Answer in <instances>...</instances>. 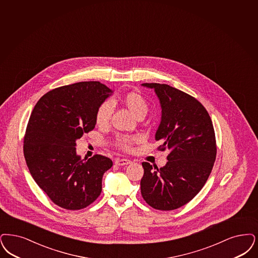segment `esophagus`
<instances>
[{"label": "esophagus", "instance_id": "1", "mask_svg": "<svg viewBox=\"0 0 258 258\" xmlns=\"http://www.w3.org/2000/svg\"><path fill=\"white\" fill-rule=\"evenodd\" d=\"M132 161L130 159H125V158H118L115 160V164L118 166H125L131 164Z\"/></svg>", "mask_w": 258, "mask_h": 258}]
</instances>
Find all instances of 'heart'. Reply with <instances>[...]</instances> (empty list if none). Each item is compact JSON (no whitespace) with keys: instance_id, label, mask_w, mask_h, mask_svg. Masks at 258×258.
<instances>
[{"instance_id":"1","label":"heart","mask_w":258,"mask_h":258,"mask_svg":"<svg viewBox=\"0 0 258 258\" xmlns=\"http://www.w3.org/2000/svg\"><path fill=\"white\" fill-rule=\"evenodd\" d=\"M119 101L124 107H126L131 111V113L134 114L137 119L144 118L145 115L148 112V103L146 102L144 97L140 93L134 91L126 93L120 98ZM112 111V103L109 102L102 103L96 112L95 119L97 124L100 126H106L109 123ZM135 141L136 138L134 137H120L116 141V146L119 147L120 149L128 151L131 150Z\"/></svg>"}]
</instances>
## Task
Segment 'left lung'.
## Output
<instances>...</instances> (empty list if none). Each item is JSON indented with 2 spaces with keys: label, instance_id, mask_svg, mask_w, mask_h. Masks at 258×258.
Returning a JSON list of instances; mask_svg holds the SVG:
<instances>
[{
  "label": "left lung",
  "instance_id": "1",
  "mask_svg": "<svg viewBox=\"0 0 258 258\" xmlns=\"http://www.w3.org/2000/svg\"><path fill=\"white\" fill-rule=\"evenodd\" d=\"M155 90L161 107L155 140L170 150L168 162L158 169L143 162L141 194L149 206L173 210L184 206L201 191L216 158L211 118L195 98L168 84L142 83Z\"/></svg>",
  "mask_w": 258,
  "mask_h": 258
}]
</instances>
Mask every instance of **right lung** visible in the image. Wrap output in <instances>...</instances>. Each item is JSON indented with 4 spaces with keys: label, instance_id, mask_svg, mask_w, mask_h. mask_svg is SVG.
Returning a JSON list of instances; mask_svg holds the SVG:
<instances>
[{
    "label": "right lung",
    "instance_id": "add662e5",
    "mask_svg": "<svg viewBox=\"0 0 258 258\" xmlns=\"http://www.w3.org/2000/svg\"><path fill=\"white\" fill-rule=\"evenodd\" d=\"M113 92L99 82L74 83L45 94L31 112L25 159L35 182L62 208H84L102 192L112 160L101 155L82 159L76 142L95 127L99 106Z\"/></svg>",
    "mask_w": 258,
    "mask_h": 258
}]
</instances>
